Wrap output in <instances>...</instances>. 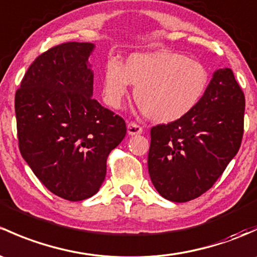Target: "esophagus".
Masks as SVG:
<instances>
[{"instance_id":"1","label":"esophagus","mask_w":257,"mask_h":257,"mask_svg":"<svg viewBox=\"0 0 257 257\" xmlns=\"http://www.w3.org/2000/svg\"><path fill=\"white\" fill-rule=\"evenodd\" d=\"M126 129H128L129 136H137V134H142L143 133L142 126H140L139 124L134 123V121L129 123L128 126H126Z\"/></svg>"}]
</instances>
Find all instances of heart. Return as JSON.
Here are the masks:
<instances>
[{"label": "heart", "instance_id": "b5f03b06", "mask_svg": "<svg viewBox=\"0 0 257 257\" xmlns=\"http://www.w3.org/2000/svg\"><path fill=\"white\" fill-rule=\"evenodd\" d=\"M209 74L203 64L169 50L134 53L123 66L107 64L103 75V98L120 108L136 86L134 99L145 115L158 123H171L187 115L203 97Z\"/></svg>", "mask_w": 257, "mask_h": 257}]
</instances>
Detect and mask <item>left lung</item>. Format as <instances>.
Returning <instances> with one entry per match:
<instances>
[{
  "label": "left lung",
  "instance_id": "8db88e82",
  "mask_svg": "<svg viewBox=\"0 0 257 257\" xmlns=\"http://www.w3.org/2000/svg\"><path fill=\"white\" fill-rule=\"evenodd\" d=\"M244 112V92L225 67L187 115L153 126L148 169L156 191L178 203L207 192L239 151Z\"/></svg>",
  "mask_w": 257,
  "mask_h": 257
}]
</instances>
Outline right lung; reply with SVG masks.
I'll return each instance as SVG.
<instances>
[{"label":"right lung","mask_w":257,"mask_h":257,"mask_svg":"<svg viewBox=\"0 0 257 257\" xmlns=\"http://www.w3.org/2000/svg\"><path fill=\"white\" fill-rule=\"evenodd\" d=\"M93 48L69 42L40 54L15 98L22 156L51 193L72 202L98 192L126 134L123 118L92 98Z\"/></svg>","instance_id":"1"}]
</instances>
